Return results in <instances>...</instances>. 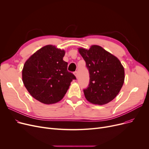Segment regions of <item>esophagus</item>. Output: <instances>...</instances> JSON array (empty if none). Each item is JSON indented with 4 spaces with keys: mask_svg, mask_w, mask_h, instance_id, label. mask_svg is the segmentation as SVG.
<instances>
[{
    "mask_svg": "<svg viewBox=\"0 0 149 149\" xmlns=\"http://www.w3.org/2000/svg\"><path fill=\"white\" fill-rule=\"evenodd\" d=\"M74 75H75V76L76 77V79H78V77H79V74H78V72L75 71V72H74Z\"/></svg>",
    "mask_w": 149,
    "mask_h": 149,
    "instance_id": "34e87169",
    "label": "esophagus"
}]
</instances>
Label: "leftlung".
<instances>
[{"mask_svg":"<svg viewBox=\"0 0 149 149\" xmlns=\"http://www.w3.org/2000/svg\"><path fill=\"white\" fill-rule=\"evenodd\" d=\"M78 50L90 75L89 86L83 91L86 99L97 105L111 102L118 94L124 82V69L120 60L98 45Z\"/></svg>","mask_w":149,"mask_h":149,"instance_id":"left-lung-1","label":"left lung"}]
</instances>
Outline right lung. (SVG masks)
Masks as SVG:
<instances>
[{"label": "right lung", "instance_id": "right-lung-1", "mask_svg": "<svg viewBox=\"0 0 149 149\" xmlns=\"http://www.w3.org/2000/svg\"><path fill=\"white\" fill-rule=\"evenodd\" d=\"M65 51L52 45L37 50L25 61L22 81L31 95L45 104H55L64 97L70 83L76 79L68 71L63 60Z\"/></svg>", "mask_w": 149, "mask_h": 149}]
</instances>
